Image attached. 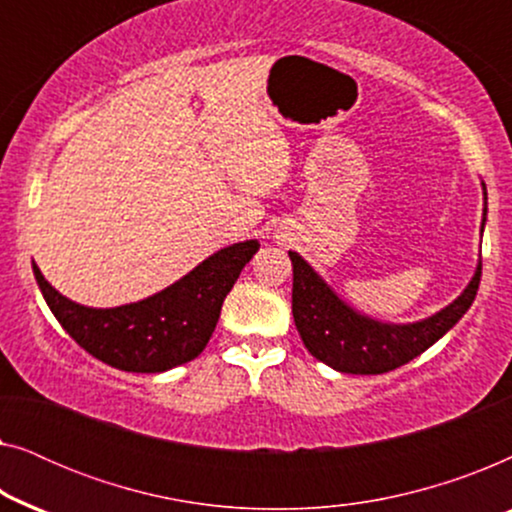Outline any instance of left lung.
I'll return each instance as SVG.
<instances>
[{"label": "left lung", "instance_id": "1", "mask_svg": "<svg viewBox=\"0 0 512 512\" xmlns=\"http://www.w3.org/2000/svg\"><path fill=\"white\" fill-rule=\"evenodd\" d=\"M482 193H485V209H482V230H485V184ZM289 258L293 265V321L307 352L338 373L349 375L389 373L426 352L468 312L482 275V261H478L471 282L443 310L412 324H389L347 305L296 251H289Z\"/></svg>", "mask_w": 512, "mask_h": 512}]
</instances>
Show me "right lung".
Returning a JSON list of instances; mask_svg holds the SVG:
<instances>
[{
  "instance_id": "1",
  "label": "right lung",
  "mask_w": 512,
  "mask_h": 512,
  "mask_svg": "<svg viewBox=\"0 0 512 512\" xmlns=\"http://www.w3.org/2000/svg\"><path fill=\"white\" fill-rule=\"evenodd\" d=\"M258 247V240L223 247L179 282L121 307L74 303L46 282L37 263L32 270L55 319L88 354L125 373H165L207 347L223 300Z\"/></svg>"
}]
</instances>
